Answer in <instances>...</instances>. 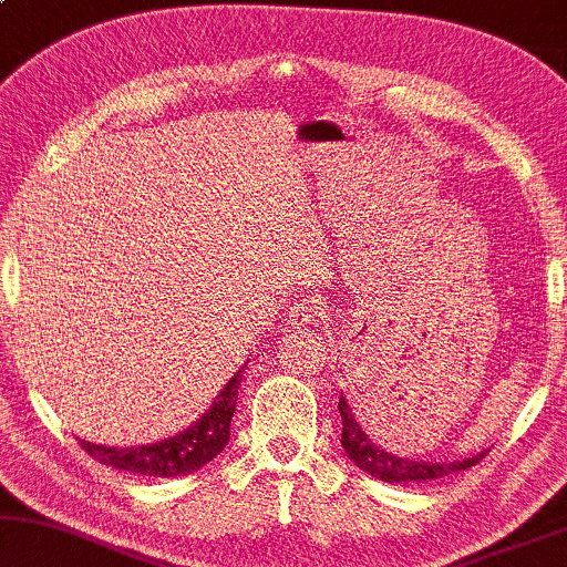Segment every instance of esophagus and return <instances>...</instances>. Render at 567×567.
Masks as SVG:
<instances>
[{
	"label": "esophagus",
	"mask_w": 567,
	"mask_h": 567,
	"mask_svg": "<svg viewBox=\"0 0 567 567\" xmlns=\"http://www.w3.org/2000/svg\"><path fill=\"white\" fill-rule=\"evenodd\" d=\"M321 316V302L313 298H302L290 308V326L295 329H306V326L316 323Z\"/></svg>",
	"instance_id": "1"
}]
</instances>
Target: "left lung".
<instances>
[{
	"label": "left lung",
	"instance_id": "left-lung-1",
	"mask_svg": "<svg viewBox=\"0 0 567 567\" xmlns=\"http://www.w3.org/2000/svg\"><path fill=\"white\" fill-rule=\"evenodd\" d=\"M339 413H341V446H344L347 457L354 462L357 467L370 473L374 481L382 483H424V481H436V477H444L450 473H457V470L473 467L475 462L485 457V452L470 454V457L462 460H446V462H426L416 457H405V454H395L382 450V446L370 440V434L364 432L362 411L357 409V403H349V398L341 393L339 395Z\"/></svg>",
	"mask_w": 567,
	"mask_h": 567
}]
</instances>
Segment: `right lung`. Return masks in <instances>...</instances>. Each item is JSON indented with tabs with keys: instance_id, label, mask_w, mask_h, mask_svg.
Wrapping results in <instances>:
<instances>
[{
	"instance_id": "add662e5",
	"label": "right lung",
	"mask_w": 567,
	"mask_h": 567,
	"mask_svg": "<svg viewBox=\"0 0 567 567\" xmlns=\"http://www.w3.org/2000/svg\"><path fill=\"white\" fill-rule=\"evenodd\" d=\"M241 372L226 382V388L215 395L210 409L200 419L193 421L185 432L169 436V440L138 446H105L84 442V452H90L102 465L125 470V473L146 475V477H174L189 475L200 470L205 462L218 457L230 436V419L236 413L238 385H241Z\"/></svg>"
}]
</instances>
